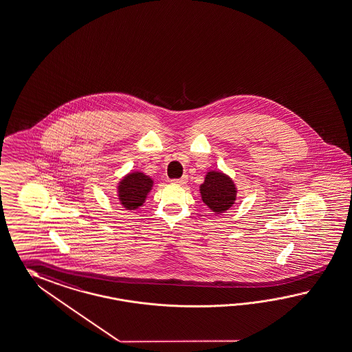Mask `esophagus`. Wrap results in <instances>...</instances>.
I'll use <instances>...</instances> for the list:
<instances>
[{
    "instance_id": "esophagus-1",
    "label": "esophagus",
    "mask_w": 352,
    "mask_h": 352,
    "mask_svg": "<svg viewBox=\"0 0 352 352\" xmlns=\"http://www.w3.org/2000/svg\"><path fill=\"white\" fill-rule=\"evenodd\" d=\"M188 182V177L187 175H184V177H182L180 179H173V184H177V186H183V184H186Z\"/></svg>"
}]
</instances>
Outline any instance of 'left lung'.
<instances>
[{"label":"left lung","mask_w":352,"mask_h":352,"mask_svg":"<svg viewBox=\"0 0 352 352\" xmlns=\"http://www.w3.org/2000/svg\"><path fill=\"white\" fill-rule=\"evenodd\" d=\"M199 193L204 204L214 214H221L234 206L238 188L228 174L220 170H208L204 183L199 186Z\"/></svg>","instance_id":"left-lung-1"}]
</instances>
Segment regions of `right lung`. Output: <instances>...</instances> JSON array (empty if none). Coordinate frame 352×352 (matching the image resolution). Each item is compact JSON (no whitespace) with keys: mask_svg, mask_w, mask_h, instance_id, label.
Wrapping results in <instances>:
<instances>
[{"mask_svg":"<svg viewBox=\"0 0 352 352\" xmlns=\"http://www.w3.org/2000/svg\"><path fill=\"white\" fill-rule=\"evenodd\" d=\"M154 179L140 170L129 172L117 184V197L120 206L127 211L138 210L145 204L151 192Z\"/></svg>","mask_w":352,"mask_h":352,"instance_id":"add662e5","label":"right lung"}]
</instances>
